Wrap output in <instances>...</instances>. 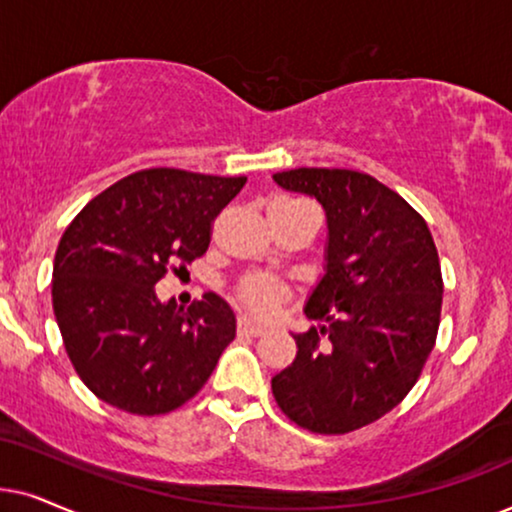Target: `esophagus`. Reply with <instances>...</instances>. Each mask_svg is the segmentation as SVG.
Returning a JSON list of instances; mask_svg holds the SVG:
<instances>
[{"label": "esophagus", "mask_w": 512, "mask_h": 512, "mask_svg": "<svg viewBox=\"0 0 512 512\" xmlns=\"http://www.w3.org/2000/svg\"><path fill=\"white\" fill-rule=\"evenodd\" d=\"M238 332H241V335H250V337H260V335H264V332H267V327H262V325H257V323H252L250 318H238Z\"/></svg>", "instance_id": "esophagus-1"}]
</instances>
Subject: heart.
Returning a JSON list of instances; mask_svg holds the SVG:
<instances>
[{
	"label": "heart",
	"mask_w": 512,
	"mask_h": 512,
	"mask_svg": "<svg viewBox=\"0 0 512 512\" xmlns=\"http://www.w3.org/2000/svg\"><path fill=\"white\" fill-rule=\"evenodd\" d=\"M238 297L257 316H271L276 306L283 302L285 290L281 283L271 281L267 276H250L238 288Z\"/></svg>",
	"instance_id": "1"
}]
</instances>
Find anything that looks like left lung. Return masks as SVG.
<instances>
[{"label": "left lung", "instance_id": "1", "mask_svg": "<svg viewBox=\"0 0 512 512\" xmlns=\"http://www.w3.org/2000/svg\"><path fill=\"white\" fill-rule=\"evenodd\" d=\"M274 182L323 206L327 245L325 274L304 306L318 327L292 335L297 356L271 391L306 431H356L391 412L431 356L442 309L438 250L424 217L372 175L295 168Z\"/></svg>", "mask_w": 512, "mask_h": 512}]
</instances>
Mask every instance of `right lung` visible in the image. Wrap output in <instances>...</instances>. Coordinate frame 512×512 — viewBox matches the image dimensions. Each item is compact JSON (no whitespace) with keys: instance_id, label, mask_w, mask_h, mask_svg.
Listing matches in <instances>:
<instances>
[{"instance_id":"right-lung-1","label":"right lung","mask_w":512,"mask_h":512,"mask_svg":"<svg viewBox=\"0 0 512 512\" xmlns=\"http://www.w3.org/2000/svg\"><path fill=\"white\" fill-rule=\"evenodd\" d=\"M245 177L140 170L88 201L53 262V313L81 381L119 410L154 417L185 405L236 337L231 306L206 292L185 311L154 285L210 245ZM175 269V267H173ZM177 271V269H175Z\"/></svg>"}]
</instances>
